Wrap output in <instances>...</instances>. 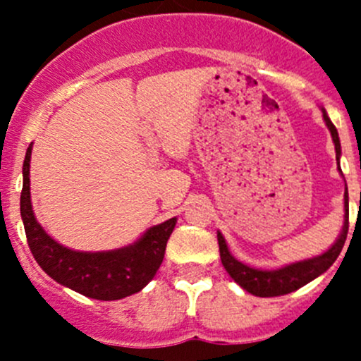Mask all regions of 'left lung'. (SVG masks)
I'll return each mask as SVG.
<instances>
[{
	"label": "left lung",
	"mask_w": 361,
	"mask_h": 361,
	"mask_svg": "<svg viewBox=\"0 0 361 361\" xmlns=\"http://www.w3.org/2000/svg\"><path fill=\"white\" fill-rule=\"evenodd\" d=\"M323 118H325L326 127H329L330 134H332L334 145H336V157L338 166V157H341V141H338V134L332 120L329 118L326 111L323 110ZM341 171V167H338ZM342 173V171H341ZM349 228V197L348 188L344 192V225H342V232L334 243L332 248H329L325 253L318 255V257L307 258V260L295 262V264L285 265L281 269H274V271H262V269L250 267V265L243 264L238 258L232 257V253L227 248L224 235L218 232V246H220V258L224 264L225 271L228 272L232 279L241 286L246 292L257 295V297H278V295L292 293L295 290L302 288L304 285L311 283L323 272L329 271L332 267L334 262L341 255L342 246H344L345 238H348Z\"/></svg>",
	"instance_id": "1"
}]
</instances>
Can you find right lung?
Returning a JSON list of instances; mask_svg holds the SVG:
<instances>
[{
  "mask_svg": "<svg viewBox=\"0 0 361 361\" xmlns=\"http://www.w3.org/2000/svg\"><path fill=\"white\" fill-rule=\"evenodd\" d=\"M32 143L23 166L20 216L29 250L39 267L59 285L97 300H118L143 290L154 279L173 234L176 218L148 228L136 243L110 251H75L59 245L36 221L29 190V160Z\"/></svg>",
  "mask_w": 361,
  "mask_h": 361,
  "instance_id": "1",
  "label": "right lung"
}]
</instances>
